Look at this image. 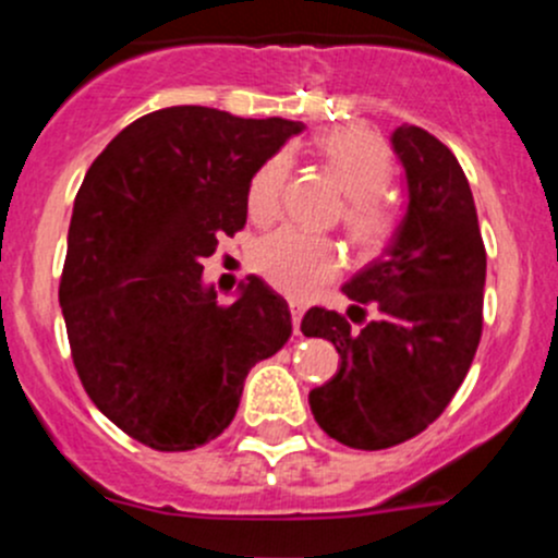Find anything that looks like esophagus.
<instances>
[{"mask_svg":"<svg viewBox=\"0 0 558 558\" xmlns=\"http://www.w3.org/2000/svg\"><path fill=\"white\" fill-rule=\"evenodd\" d=\"M302 305H296V302H291V320H294V335H302L300 331V324H302Z\"/></svg>","mask_w":558,"mask_h":558,"instance_id":"esophagus-1","label":"esophagus"}]
</instances>
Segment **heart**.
<instances>
[{"instance_id": "1", "label": "heart", "mask_w": 558, "mask_h": 558, "mask_svg": "<svg viewBox=\"0 0 558 558\" xmlns=\"http://www.w3.org/2000/svg\"><path fill=\"white\" fill-rule=\"evenodd\" d=\"M320 159L345 191L342 227L359 251H378L393 229V207L386 199L391 180V154L386 143L367 126H337L315 140ZM289 156L278 154L264 161L247 185V216L258 227L278 218L283 205ZM256 272L283 294L307 300L340 275L342 253L329 238L280 229L253 251Z\"/></svg>"}]
</instances>
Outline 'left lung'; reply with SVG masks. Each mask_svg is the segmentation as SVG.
<instances>
[{"label":"left lung","mask_w":558,"mask_h":558,"mask_svg":"<svg viewBox=\"0 0 558 558\" xmlns=\"http://www.w3.org/2000/svg\"><path fill=\"white\" fill-rule=\"evenodd\" d=\"M391 143L410 202L384 256L342 286L363 326L326 307L302 318L305 337H324L342 359L335 378L311 391L315 421L359 451L399 446L440 418L483 331L486 247L464 170L421 126L402 123Z\"/></svg>","instance_id":"obj_1"}]
</instances>
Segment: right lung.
Returning <instances> with one entry per match:
<instances>
[{
    "instance_id": "1",
    "label": "right lung",
    "mask_w": 558,
    "mask_h": 558,
    "mask_svg": "<svg viewBox=\"0 0 558 558\" xmlns=\"http://www.w3.org/2000/svg\"><path fill=\"white\" fill-rule=\"evenodd\" d=\"M300 121L199 105L129 123L75 196L59 302L92 402L154 451L216 440L251 367L291 337V313L262 278L218 305L202 258L245 227L247 185Z\"/></svg>"
}]
</instances>
